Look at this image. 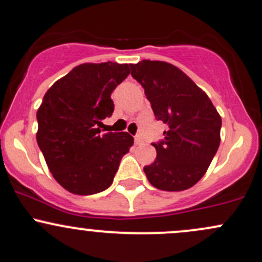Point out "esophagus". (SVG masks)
<instances>
[{
	"label": "esophagus",
	"mask_w": 262,
	"mask_h": 262,
	"mask_svg": "<svg viewBox=\"0 0 262 262\" xmlns=\"http://www.w3.org/2000/svg\"><path fill=\"white\" fill-rule=\"evenodd\" d=\"M134 142H136V144L138 145V144H142V138H140L139 136H137L136 138H134Z\"/></svg>",
	"instance_id": "1"
}]
</instances>
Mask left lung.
Segmentation results:
<instances>
[{"instance_id":"1","label":"left lung","mask_w":262,"mask_h":262,"mask_svg":"<svg viewBox=\"0 0 262 262\" xmlns=\"http://www.w3.org/2000/svg\"><path fill=\"white\" fill-rule=\"evenodd\" d=\"M132 76L144 88L157 120L168 124L164 139L153 143L157 158L144 167L148 181L168 192L191 188L205 176L221 137V117L207 94L177 66L142 60Z\"/></svg>"}]
</instances>
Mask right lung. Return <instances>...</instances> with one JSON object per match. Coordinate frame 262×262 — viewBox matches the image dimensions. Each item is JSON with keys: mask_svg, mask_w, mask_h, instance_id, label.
Returning <instances> with one entry per match:
<instances>
[{"mask_svg": "<svg viewBox=\"0 0 262 262\" xmlns=\"http://www.w3.org/2000/svg\"><path fill=\"white\" fill-rule=\"evenodd\" d=\"M129 66H75L54 82L37 109V144L52 177L70 193L89 196L108 188L133 145L126 132L100 134L98 128L114 112L110 95L129 75Z\"/></svg>", "mask_w": 262, "mask_h": 262, "instance_id": "1", "label": "right lung"}]
</instances>
